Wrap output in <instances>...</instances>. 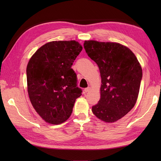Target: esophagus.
<instances>
[{
	"mask_svg": "<svg viewBox=\"0 0 161 161\" xmlns=\"http://www.w3.org/2000/svg\"><path fill=\"white\" fill-rule=\"evenodd\" d=\"M91 87H87V88H84V93H88V92H89L90 91H91Z\"/></svg>",
	"mask_w": 161,
	"mask_h": 161,
	"instance_id": "obj_1",
	"label": "esophagus"
}]
</instances>
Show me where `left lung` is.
<instances>
[{"instance_id": "left-lung-1", "label": "left lung", "mask_w": 161, "mask_h": 161, "mask_svg": "<svg viewBox=\"0 0 161 161\" xmlns=\"http://www.w3.org/2000/svg\"><path fill=\"white\" fill-rule=\"evenodd\" d=\"M84 47L97 64L102 79L100 100L92 111L104 122H116L137 101L142 77L141 64L132 51L120 43L89 40Z\"/></svg>"}]
</instances>
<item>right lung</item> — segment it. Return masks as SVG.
<instances>
[{
    "label": "right lung",
    "instance_id": "obj_1",
    "mask_svg": "<svg viewBox=\"0 0 161 161\" xmlns=\"http://www.w3.org/2000/svg\"><path fill=\"white\" fill-rule=\"evenodd\" d=\"M82 46L76 41L46 43L27 66L28 93L32 107L46 122L59 125L69 118L76 99L81 95L71 66Z\"/></svg>",
    "mask_w": 161,
    "mask_h": 161
}]
</instances>
